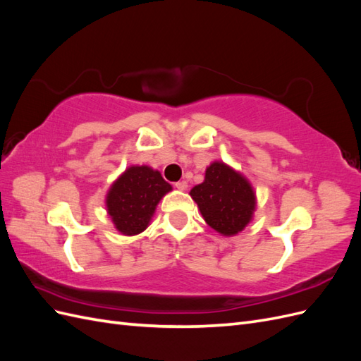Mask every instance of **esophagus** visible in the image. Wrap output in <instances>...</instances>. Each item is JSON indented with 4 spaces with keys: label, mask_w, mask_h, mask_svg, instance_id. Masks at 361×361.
I'll list each match as a JSON object with an SVG mask.
<instances>
[{
    "label": "esophagus",
    "mask_w": 361,
    "mask_h": 361,
    "mask_svg": "<svg viewBox=\"0 0 361 361\" xmlns=\"http://www.w3.org/2000/svg\"><path fill=\"white\" fill-rule=\"evenodd\" d=\"M174 187H176L179 191H185V190L188 188V183L185 182V180H179V182L174 183Z\"/></svg>",
    "instance_id": "1"
}]
</instances>
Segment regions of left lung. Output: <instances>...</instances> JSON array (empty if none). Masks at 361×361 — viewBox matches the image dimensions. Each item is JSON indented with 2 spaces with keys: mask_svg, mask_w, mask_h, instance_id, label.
<instances>
[{
  "mask_svg": "<svg viewBox=\"0 0 361 361\" xmlns=\"http://www.w3.org/2000/svg\"><path fill=\"white\" fill-rule=\"evenodd\" d=\"M192 200L214 231L233 236L244 231L256 209V194L241 173L221 161L206 169L204 180L190 191Z\"/></svg>",
  "mask_w": 361,
  "mask_h": 361,
  "instance_id": "obj_1",
  "label": "left lung"
}]
</instances>
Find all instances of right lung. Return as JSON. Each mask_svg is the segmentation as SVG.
<instances>
[{
  "label": "right lung",
  "instance_id": "right-lung-1",
  "mask_svg": "<svg viewBox=\"0 0 361 361\" xmlns=\"http://www.w3.org/2000/svg\"><path fill=\"white\" fill-rule=\"evenodd\" d=\"M171 191L158 170L130 166L120 174L106 194V211L117 231L133 236L146 231L159 200Z\"/></svg>",
  "mask_w": 361,
  "mask_h": 361
}]
</instances>
